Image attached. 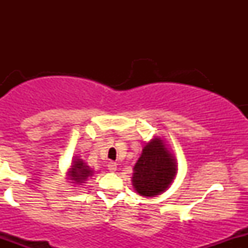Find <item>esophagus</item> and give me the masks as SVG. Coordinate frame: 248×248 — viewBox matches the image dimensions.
<instances>
[{"label": "esophagus", "mask_w": 248, "mask_h": 248, "mask_svg": "<svg viewBox=\"0 0 248 248\" xmlns=\"http://www.w3.org/2000/svg\"><path fill=\"white\" fill-rule=\"evenodd\" d=\"M108 169L110 171H115L117 169V164L115 162H109L108 163Z\"/></svg>", "instance_id": "obj_1"}]
</instances>
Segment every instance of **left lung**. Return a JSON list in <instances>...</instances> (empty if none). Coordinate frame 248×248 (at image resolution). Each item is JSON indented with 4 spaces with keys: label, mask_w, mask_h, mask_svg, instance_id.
Listing matches in <instances>:
<instances>
[{
    "label": "left lung",
    "mask_w": 248,
    "mask_h": 248,
    "mask_svg": "<svg viewBox=\"0 0 248 248\" xmlns=\"http://www.w3.org/2000/svg\"><path fill=\"white\" fill-rule=\"evenodd\" d=\"M134 189L142 197H156L172 184L177 167L174 156L161 138L150 140L133 168Z\"/></svg>",
    "instance_id": "8db88e82"
}]
</instances>
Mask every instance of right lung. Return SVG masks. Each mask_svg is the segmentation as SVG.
<instances>
[{"label": "right lung", "instance_id": "add662e5", "mask_svg": "<svg viewBox=\"0 0 248 248\" xmlns=\"http://www.w3.org/2000/svg\"><path fill=\"white\" fill-rule=\"evenodd\" d=\"M92 174H93V170L89 166H86V163H84L81 158L74 157V161L72 162L71 169L68 172L69 179L74 181V184H82L84 181H86L87 177L92 176Z\"/></svg>", "mask_w": 248, "mask_h": 248}]
</instances>
